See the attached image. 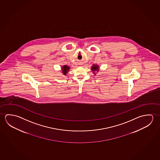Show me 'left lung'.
Segmentation results:
<instances>
[{"instance_id": "8db88e82", "label": "left lung", "mask_w": 160, "mask_h": 160, "mask_svg": "<svg viewBox=\"0 0 160 160\" xmlns=\"http://www.w3.org/2000/svg\"><path fill=\"white\" fill-rule=\"evenodd\" d=\"M91 70H92V72L93 73L95 74V75H96L95 71H97V72H99V66L97 64V65L94 64V65L91 67Z\"/></svg>"}]
</instances>
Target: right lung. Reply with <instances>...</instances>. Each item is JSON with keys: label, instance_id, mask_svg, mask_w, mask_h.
<instances>
[{"label": "right lung", "instance_id": "right-lung-1", "mask_svg": "<svg viewBox=\"0 0 160 160\" xmlns=\"http://www.w3.org/2000/svg\"><path fill=\"white\" fill-rule=\"evenodd\" d=\"M70 68L69 67V66L68 65H63L62 66L61 68V71H62V73L63 75L66 76V74L68 73L69 70H70Z\"/></svg>", "mask_w": 160, "mask_h": 160}]
</instances>
